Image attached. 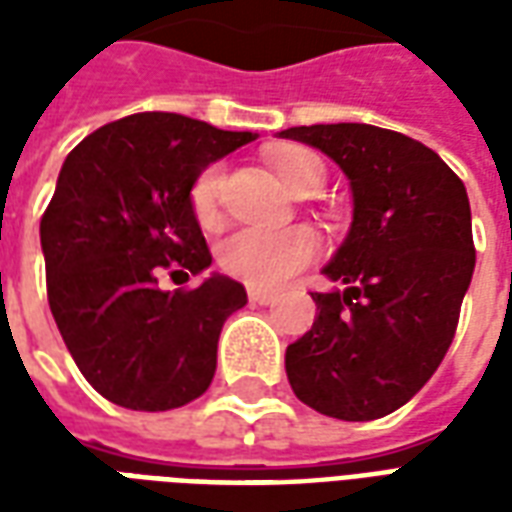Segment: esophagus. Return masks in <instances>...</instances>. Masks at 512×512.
<instances>
[{
    "label": "esophagus",
    "instance_id": "1",
    "mask_svg": "<svg viewBox=\"0 0 512 512\" xmlns=\"http://www.w3.org/2000/svg\"><path fill=\"white\" fill-rule=\"evenodd\" d=\"M249 301H252V304H263V307H266V304H274V301H277V296H274V293H268V290L249 288Z\"/></svg>",
    "mask_w": 512,
    "mask_h": 512
}]
</instances>
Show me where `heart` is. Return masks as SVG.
Returning a JSON list of instances; mask_svg holds the SVG:
<instances>
[{"instance_id": "1", "label": "heart", "mask_w": 512, "mask_h": 512, "mask_svg": "<svg viewBox=\"0 0 512 512\" xmlns=\"http://www.w3.org/2000/svg\"><path fill=\"white\" fill-rule=\"evenodd\" d=\"M274 172L293 194L307 189H318L323 183V161L307 147H290L274 156ZM224 172L219 164L205 167L194 178L189 191L191 213L202 227L219 224L222 208ZM321 255V238L310 227H285V230H268V227H244L219 246V263L230 277L241 279L252 288H279L293 274L310 266Z\"/></svg>"}]
</instances>
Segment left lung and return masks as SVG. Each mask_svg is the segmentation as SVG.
Here are the masks:
<instances>
[{"label": "left lung", "instance_id": "obj_1", "mask_svg": "<svg viewBox=\"0 0 512 512\" xmlns=\"http://www.w3.org/2000/svg\"><path fill=\"white\" fill-rule=\"evenodd\" d=\"M343 169L354 222L312 293V329L288 345L293 392L326 417L367 422L417 395L450 348L474 271L461 178L430 147L367 123L279 131Z\"/></svg>", "mask_w": 512, "mask_h": 512}]
</instances>
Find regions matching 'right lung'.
I'll return each instance as SVG.
<instances>
[{"instance_id":"right-lung-1","label":"right lung","mask_w":512,"mask_h":512,"mask_svg":"<svg viewBox=\"0 0 512 512\" xmlns=\"http://www.w3.org/2000/svg\"><path fill=\"white\" fill-rule=\"evenodd\" d=\"M257 139L172 115L139 112L73 147L40 219L49 307L82 376L131 411H169L216 373L224 321L246 290L222 274L186 291L157 277L211 266L189 191L202 169Z\"/></svg>"}]
</instances>
